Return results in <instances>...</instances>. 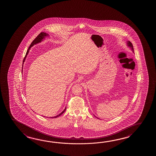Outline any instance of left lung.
I'll return each mask as SVG.
<instances>
[{
	"mask_svg": "<svg viewBox=\"0 0 156 156\" xmlns=\"http://www.w3.org/2000/svg\"><path fill=\"white\" fill-rule=\"evenodd\" d=\"M128 46H129V47H130L131 48H132V51H134V49H133V44H132L130 42H129V41H128Z\"/></svg>",
	"mask_w": 156,
	"mask_h": 156,
	"instance_id": "8db88e82",
	"label": "left lung"
}]
</instances>
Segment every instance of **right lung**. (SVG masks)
<instances>
[{"label": "right lung", "instance_id": "obj_1", "mask_svg": "<svg viewBox=\"0 0 156 156\" xmlns=\"http://www.w3.org/2000/svg\"><path fill=\"white\" fill-rule=\"evenodd\" d=\"M47 35H48V34H47L45 33H44V32H42L41 33H40L38 34V36H37L36 38L33 41V42H31V44H30V46H29L28 49V51H27V53H26V56H25L24 58V60H23V62H24L26 56H27V55L29 51V49L31 47L33 46L34 44H37L38 42H40L41 40L44 38V36H47ZM66 107L65 108V109L60 114H59V115H56L55 116H54V117H53V118H56L59 117V116H60V115H62V114L64 113V112L66 110Z\"/></svg>", "mask_w": 156, "mask_h": 156}]
</instances>
